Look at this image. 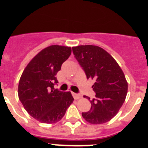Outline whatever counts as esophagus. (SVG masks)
Masks as SVG:
<instances>
[{"instance_id":"obj_1","label":"esophagus","mask_w":148,"mask_h":148,"mask_svg":"<svg viewBox=\"0 0 148 148\" xmlns=\"http://www.w3.org/2000/svg\"><path fill=\"white\" fill-rule=\"evenodd\" d=\"M72 94H73V98H74L75 99H81V97H82V96H81V95H79V94H78V93H75V92H73Z\"/></svg>"}]
</instances>
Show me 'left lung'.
Listing matches in <instances>:
<instances>
[{"instance_id": "1", "label": "left lung", "mask_w": 148, "mask_h": 148, "mask_svg": "<svg viewBox=\"0 0 148 148\" xmlns=\"http://www.w3.org/2000/svg\"><path fill=\"white\" fill-rule=\"evenodd\" d=\"M73 53L87 75L95 82V98L90 100L91 108L82 113L90 124L100 125L111 120L118 113L127 93V82L116 60L102 48L94 45L73 47Z\"/></svg>"}]
</instances>
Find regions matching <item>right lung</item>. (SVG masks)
<instances>
[{"instance_id":"obj_1","label":"right lung","mask_w":148,"mask_h":148,"mask_svg":"<svg viewBox=\"0 0 148 148\" xmlns=\"http://www.w3.org/2000/svg\"><path fill=\"white\" fill-rule=\"evenodd\" d=\"M71 52L69 47H47L30 61L21 76L18 97L27 113L40 122H58L74 100L70 92L54 88L58 82L56 74Z\"/></svg>"}]
</instances>
